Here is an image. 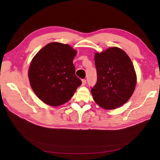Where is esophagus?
<instances>
[{
    "instance_id": "esophagus-1",
    "label": "esophagus",
    "mask_w": 160,
    "mask_h": 160,
    "mask_svg": "<svg viewBox=\"0 0 160 160\" xmlns=\"http://www.w3.org/2000/svg\"><path fill=\"white\" fill-rule=\"evenodd\" d=\"M82 82V86H85L86 84V80L83 79Z\"/></svg>"
}]
</instances>
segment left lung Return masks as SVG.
Here are the masks:
<instances>
[{
  "label": "left lung",
  "instance_id": "8db88e82",
  "mask_svg": "<svg viewBox=\"0 0 160 160\" xmlns=\"http://www.w3.org/2000/svg\"><path fill=\"white\" fill-rule=\"evenodd\" d=\"M97 81L91 89L95 102L113 110L127 102L136 85V74L129 56L118 47L95 54Z\"/></svg>",
  "mask_w": 160,
  "mask_h": 160
}]
</instances>
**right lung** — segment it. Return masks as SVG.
<instances>
[{"mask_svg":"<svg viewBox=\"0 0 160 160\" xmlns=\"http://www.w3.org/2000/svg\"><path fill=\"white\" fill-rule=\"evenodd\" d=\"M77 52L69 45L52 42L32 59L28 69L30 86L44 103L60 106L69 101L82 84L73 64Z\"/></svg>","mask_w":160,"mask_h":160,"instance_id":"obj_1","label":"right lung"}]
</instances>
